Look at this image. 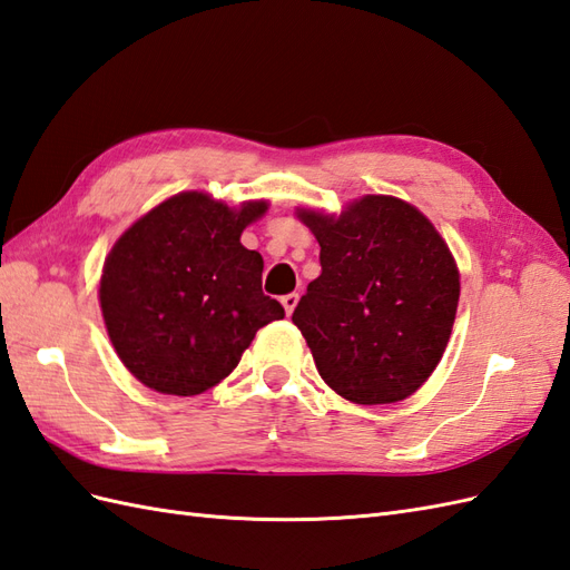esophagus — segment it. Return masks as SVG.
<instances>
[{
	"instance_id": "obj_1",
	"label": "esophagus",
	"mask_w": 570,
	"mask_h": 570,
	"mask_svg": "<svg viewBox=\"0 0 570 570\" xmlns=\"http://www.w3.org/2000/svg\"><path fill=\"white\" fill-rule=\"evenodd\" d=\"M282 305H284L286 315L294 313L296 305H298V294H286V296H282Z\"/></svg>"
}]
</instances>
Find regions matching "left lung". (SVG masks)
<instances>
[{"label": "left lung", "instance_id": "left-lung-1", "mask_svg": "<svg viewBox=\"0 0 570 570\" xmlns=\"http://www.w3.org/2000/svg\"><path fill=\"white\" fill-rule=\"evenodd\" d=\"M320 243V272L291 320L317 373L348 402L410 397L441 361L460 274L441 233L412 204L366 195L330 216L298 209Z\"/></svg>", "mask_w": 570, "mask_h": 570}]
</instances>
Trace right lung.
I'll list each match as a JSON object with an SVG mask.
<instances>
[{
  "label": "right lung",
  "instance_id": "obj_1",
  "mask_svg": "<svg viewBox=\"0 0 570 570\" xmlns=\"http://www.w3.org/2000/svg\"><path fill=\"white\" fill-rule=\"evenodd\" d=\"M267 202L240 209L180 193L129 226L100 276V311L120 361L164 395H199L238 366L259 327L282 320L262 294V255L240 233Z\"/></svg>",
  "mask_w": 570,
  "mask_h": 570
}]
</instances>
